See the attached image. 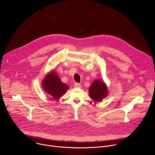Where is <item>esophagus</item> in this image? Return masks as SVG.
<instances>
[{"label": "esophagus", "mask_w": 155, "mask_h": 155, "mask_svg": "<svg viewBox=\"0 0 155 155\" xmlns=\"http://www.w3.org/2000/svg\"><path fill=\"white\" fill-rule=\"evenodd\" d=\"M74 87H81V84L78 83H74Z\"/></svg>", "instance_id": "obj_1"}]
</instances>
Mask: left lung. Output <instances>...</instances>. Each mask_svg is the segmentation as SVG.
I'll list each match as a JSON object with an SVG mask.
<instances>
[{
    "label": "left lung",
    "instance_id": "left-lung-1",
    "mask_svg": "<svg viewBox=\"0 0 155 155\" xmlns=\"http://www.w3.org/2000/svg\"><path fill=\"white\" fill-rule=\"evenodd\" d=\"M108 93L107 84L100 79L94 80L89 87V95L96 102H101L108 95Z\"/></svg>",
    "mask_w": 155,
    "mask_h": 155
}]
</instances>
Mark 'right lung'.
I'll list each match as a JSON object with an SVG mask.
<instances>
[{
    "label": "right lung",
    "mask_w": 155,
    "mask_h": 155,
    "mask_svg": "<svg viewBox=\"0 0 155 155\" xmlns=\"http://www.w3.org/2000/svg\"><path fill=\"white\" fill-rule=\"evenodd\" d=\"M44 91L54 99L62 97L69 90V86L62 83L54 71L49 72L41 81Z\"/></svg>",
    "instance_id": "1"
}]
</instances>
